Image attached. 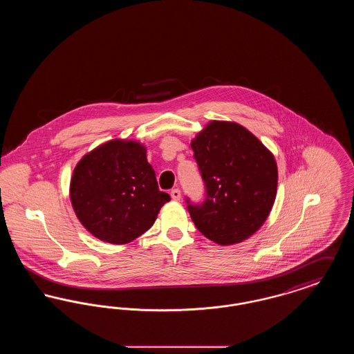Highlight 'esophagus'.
I'll list each match as a JSON object with an SVG mask.
<instances>
[{"mask_svg": "<svg viewBox=\"0 0 354 354\" xmlns=\"http://www.w3.org/2000/svg\"><path fill=\"white\" fill-rule=\"evenodd\" d=\"M171 198H172L174 201H180V189L174 188V189L171 191Z\"/></svg>", "mask_w": 354, "mask_h": 354, "instance_id": "1", "label": "esophagus"}]
</instances>
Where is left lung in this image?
<instances>
[{
	"label": "left lung",
	"instance_id": "obj_1",
	"mask_svg": "<svg viewBox=\"0 0 354 354\" xmlns=\"http://www.w3.org/2000/svg\"><path fill=\"white\" fill-rule=\"evenodd\" d=\"M205 185V199H187L191 219L220 245L241 243L268 218L277 191L272 152L245 127L212 120L191 142Z\"/></svg>",
	"mask_w": 354,
	"mask_h": 354
}]
</instances>
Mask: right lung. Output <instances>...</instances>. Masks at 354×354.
Listing matches in <instances>:
<instances>
[{
	"instance_id": "right-lung-1",
	"label": "right lung",
	"mask_w": 354,
	"mask_h": 354,
	"mask_svg": "<svg viewBox=\"0 0 354 354\" xmlns=\"http://www.w3.org/2000/svg\"><path fill=\"white\" fill-rule=\"evenodd\" d=\"M70 199L91 235L106 243L127 244L151 228L169 195L159 191L143 145L113 139L78 162Z\"/></svg>"
}]
</instances>
